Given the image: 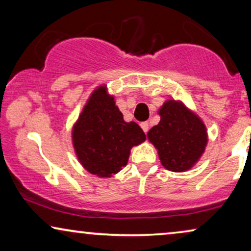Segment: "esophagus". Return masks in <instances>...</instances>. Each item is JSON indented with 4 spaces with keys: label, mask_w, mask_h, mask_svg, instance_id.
Segmentation results:
<instances>
[{
    "label": "esophagus",
    "mask_w": 251,
    "mask_h": 251,
    "mask_svg": "<svg viewBox=\"0 0 251 251\" xmlns=\"http://www.w3.org/2000/svg\"><path fill=\"white\" fill-rule=\"evenodd\" d=\"M140 126H142V129H143V131L144 132H147L149 131V129H150V125H149V122H143V123H140Z\"/></svg>",
    "instance_id": "obj_1"
}]
</instances>
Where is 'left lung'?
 Here are the masks:
<instances>
[{
  "label": "left lung",
  "instance_id": "left-lung-1",
  "mask_svg": "<svg viewBox=\"0 0 251 251\" xmlns=\"http://www.w3.org/2000/svg\"><path fill=\"white\" fill-rule=\"evenodd\" d=\"M157 126L147 132L162 166L175 173L191 169L208 143L207 129L198 115L181 101L167 100L159 109Z\"/></svg>",
  "mask_w": 251,
  "mask_h": 251
}]
</instances>
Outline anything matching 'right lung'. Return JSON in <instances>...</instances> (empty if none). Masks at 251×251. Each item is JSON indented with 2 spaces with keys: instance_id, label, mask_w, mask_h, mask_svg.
<instances>
[{
  "instance_id": "add662e5",
  "label": "right lung",
  "mask_w": 251,
  "mask_h": 251,
  "mask_svg": "<svg viewBox=\"0 0 251 251\" xmlns=\"http://www.w3.org/2000/svg\"><path fill=\"white\" fill-rule=\"evenodd\" d=\"M75 153L85 170L111 177L128 163L130 150L146 139L136 122H126L105 85L92 92L72 131Z\"/></svg>"
}]
</instances>
